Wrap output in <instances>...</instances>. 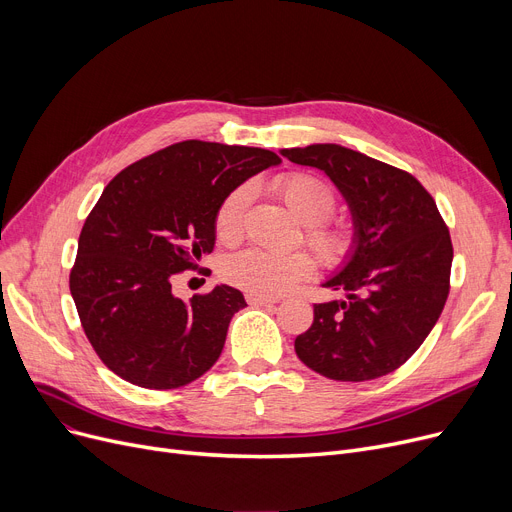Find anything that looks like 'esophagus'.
<instances>
[{
  "label": "esophagus",
  "instance_id": "esophagus-1",
  "mask_svg": "<svg viewBox=\"0 0 512 512\" xmlns=\"http://www.w3.org/2000/svg\"><path fill=\"white\" fill-rule=\"evenodd\" d=\"M247 303H249L251 307H272V305H276L278 301L267 299V297H259V294H247Z\"/></svg>",
  "mask_w": 512,
  "mask_h": 512
}]
</instances>
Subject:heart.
I'll return each instance as SVG.
<instances>
[{
	"label": "heart",
	"instance_id": "obj_1",
	"mask_svg": "<svg viewBox=\"0 0 512 512\" xmlns=\"http://www.w3.org/2000/svg\"><path fill=\"white\" fill-rule=\"evenodd\" d=\"M276 191L303 222V238L315 257L328 267L344 263L353 253L355 236L351 228L328 218L336 207L334 188L319 176L290 172L276 180ZM251 199L253 188L240 184L220 201L213 215V228L222 242H236L240 238ZM222 274L230 284L251 294L280 297L313 274V259L305 251L276 253L251 247L228 257Z\"/></svg>",
	"mask_w": 512,
	"mask_h": 512
}]
</instances>
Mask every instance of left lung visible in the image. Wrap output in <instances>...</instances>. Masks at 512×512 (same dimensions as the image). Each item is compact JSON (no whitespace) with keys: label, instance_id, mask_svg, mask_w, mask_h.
I'll use <instances>...</instances> for the list:
<instances>
[{"label":"left lung","instance_id":"8db88e82","mask_svg":"<svg viewBox=\"0 0 512 512\" xmlns=\"http://www.w3.org/2000/svg\"><path fill=\"white\" fill-rule=\"evenodd\" d=\"M326 172L355 222V247L324 282L344 301L313 305L294 340L299 359L336 382H367L407 363L432 332L450 290L452 242L434 197L405 170L334 143L282 149Z\"/></svg>","mask_w":512,"mask_h":512}]
</instances>
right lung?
Listing matches in <instances>:
<instances>
[{"instance_id": "1", "label": "right lung", "mask_w": 512, "mask_h": 512, "mask_svg": "<svg viewBox=\"0 0 512 512\" xmlns=\"http://www.w3.org/2000/svg\"><path fill=\"white\" fill-rule=\"evenodd\" d=\"M274 151L182 141L124 168L80 230L70 292L99 359L122 380L172 390L220 359L242 292L215 286L184 303L172 282L197 270L215 245L220 201L261 170Z\"/></svg>"}]
</instances>
